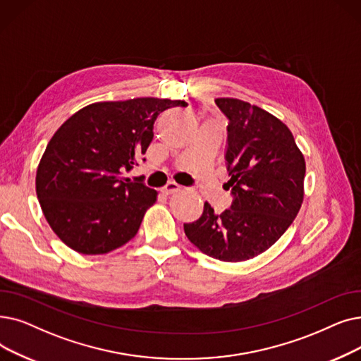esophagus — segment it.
<instances>
[{
  "label": "esophagus",
  "instance_id": "esophagus-1",
  "mask_svg": "<svg viewBox=\"0 0 361 361\" xmlns=\"http://www.w3.org/2000/svg\"><path fill=\"white\" fill-rule=\"evenodd\" d=\"M180 189H181V187H180L177 183H172V181H171V183H168L165 187H162V190H161V192H162L164 195H166V196H168V195H172V193L178 192Z\"/></svg>",
  "mask_w": 361,
  "mask_h": 361
}]
</instances>
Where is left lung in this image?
<instances>
[{"label":"left lung","mask_w":361,"mask_h":361,"mask_svg":"<svg viewBox=\"0 0 361 361\" xmlns=\"http://www.w3.org/2000/svg\"><path fill=\"white\" fill-rule=\"evenodd\" d=\"M227 119L226 165L231 207L221 214L205 202L184 233L203 254L226 262L254 258L293 223L304 200L305 159L286 125L239 99H215Z\"/></svg>","instance_id":"left-lung-1"}]
</instances>
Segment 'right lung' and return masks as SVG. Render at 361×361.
<instances>
[{
	"mask_svg": "<svg viewBox=\"0 0 361 361\" xmlns=\"http://www.w3.org/2000/svg\"><path fill=\"white\" fill-rule=\"evenodd\" d=\"M183 100L140 97L92 103L54 133L37 169V196L59 239L84 255L131 240L158 192L123 178L153 140V123ZM145 161V159H143Z\"/></svg>",
	"mask_w": 361,
	"mask_h": 361,
	"instance_id": "right-lung-1",
	"label": "right lung"
}]
</instances>
